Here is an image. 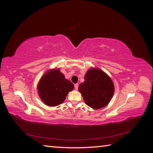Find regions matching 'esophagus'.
<instances>
[{"label":"esophagus","mask_w":153,"mask_h":153,"mask_svg":"<svg viewBox=\"0 0 153 153\" xmlns=\"http://www.w3.org/2000/svg\"><path fill=\"white\" fill-rule=\"evenodd\" d=\"M74 87H75V90H77L78 88V84H75V85H74Z\"/></svg>","instance_id":"1"}]
</instances>
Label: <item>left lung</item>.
Segmentation results:
<instances>
[{
  "mask_svg": "<svg viewBox=\"0 0 153 153\" xmlns=\"http://www.w3.org/2000/svg\"><path fill=\"white\" fill-rule=\"evenodd\" d=\"M85 103L94 109L107 105L114 92L110 78L99 69H91L85 76V82L78 87Z\"/></svg>",
  "mask_w": 153,
  "mask_h": 153,
  "instance_id": "1",
  "label": "left lung"
}]
</instances>
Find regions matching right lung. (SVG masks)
Wrapping results in <instances>:
<instances>
[{"mask_svg": "<svg viewBox=\"0 0 153 153\" xmlns=\"http://www.w3.org/2000/svg\"><path fill=\"white\" fill-rule=\"evenodd\" d=\"M72 83L65 79L59 69L47 72L38 84V93L41 99L48 106H55L61 104L68 92L73 89Z\"/></svg>", "mask_w": 153, "mask_h": 153, "instance_id": "1", "label": "right lung"}]
</instances>
